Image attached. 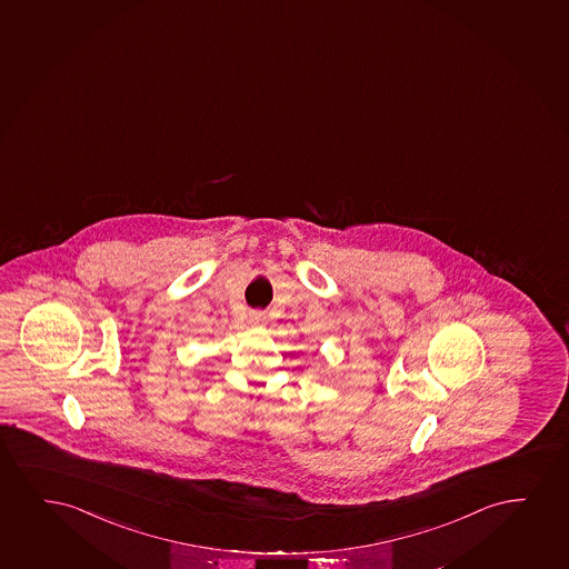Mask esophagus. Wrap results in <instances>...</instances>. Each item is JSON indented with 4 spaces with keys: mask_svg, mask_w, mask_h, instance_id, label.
Here are the masks:
<instances>
[{
    "mask_svg": "<svg viewBox=\"0 0 569 569\" xmlns=\"http://www.w3.org/2000/svg\"><path fill=\"white\" fill-rule=\"evenodd\" d=\"M250 321H252L253 325H263L266 316H263L261 311H250Z\"/></svg>",
    "mask_w": 569,
    "mask_h": 569,
    "instance_id": "34e87169",
    "label": "esophagus"
}]
</instances>
